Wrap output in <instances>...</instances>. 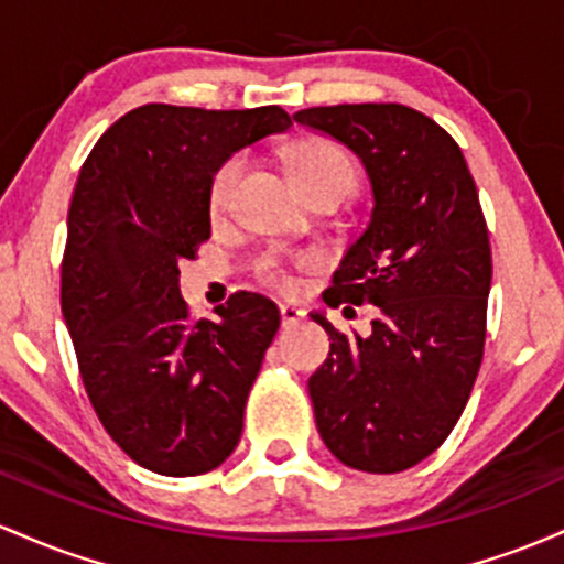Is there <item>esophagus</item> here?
<instances>
[{
  "label": "esophagus",
  "instance_id": "1",
  "mask_svg": "<svg viewBox=\"0 0 564 564\" xmlns=\"http://www.w3.org/2000/svg\"><path fill=\"white\" fill-rule=\"evenodd\" d=\"M280 314H282V327H284V330H288V327H295L303 319V316H306L299 306H290V303H282Z\"/></svg>",
  "mask_w": 564,
  "mask_h": 564
}]
</instances>
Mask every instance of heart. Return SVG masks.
Wrapping results in <instances>:
<instances>
[{
    "instance_id": "1",
    "label": "heart",
    "mask_w": 564,
    "mask_h": 564,
    "mask_svg": "<svg viewBox=\"0 0 564 564\" xmlns=\"http://www.w3.org/2000/svg\"><path fill=\"white\" fill-rule=\"evenodd\" d=\"M290 173H293L295 183L301 186L303 194H312L316 188H340L344 194L351 192L354 186V164L340 145L330 141H322V138H303L290 149L288 154ZM245 160L239 154L229 156L218 164V170L213 173L210 181V207L213 213L229 210L234 197H237L239 178H242ZM314 261L312 258H288L280 256H265L261 263L256 265V276L274 293L290 295L299 290V276L295 271L308 269Z\"/></svg>"
}]
</instances>
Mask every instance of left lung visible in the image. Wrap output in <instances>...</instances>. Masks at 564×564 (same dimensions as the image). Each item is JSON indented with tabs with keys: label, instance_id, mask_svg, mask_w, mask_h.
Wrapping results in <instances>:
<instances>
[{
	"label": "left lung",
	"instance_id": "obj_1",
	"mask_svg": "<svg viewBox=\"0 0 564 564\" xmlns=\"http://www.w3.org/2000/svg\"><path fill=\"white\" fill-rule=\"evenodd\" d=\"M293 119L349 145L376 199L322 295L333 308L372 303L370 335L312 314L333 340L308 378L316 429L351 469L404 471L447 440L482 365L492 256L477 186L451 132L410 106H316Z\"/></svg>",
	"mask_w": 564,
	"mask_h": 564
}]
</instances>
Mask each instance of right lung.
Masks as SVG:
<instances>
[{
	"label": "right lung",
	"mask_w": 564,
	"mask_h": 564,
	"mask_svg": "<svg viewBox=\"0 0 564 564\" xmlns=\"http://www.w3.org/2000/svg\"><path fill=\"white\" fill-rule=\"evenodd\" d=\"M293 124L280 106L207 111L145 104L111 124L79 170L61 308L93 410L143 469L197 477L242 436L245 402L280 308L234 293L194 319L181 261L210 239V181L234 151Z\"/></svg>",
	"instance_id": "obj_1"
}]
</instances>
